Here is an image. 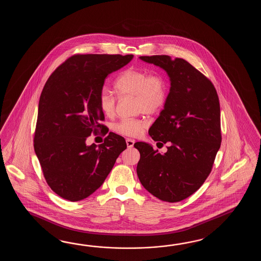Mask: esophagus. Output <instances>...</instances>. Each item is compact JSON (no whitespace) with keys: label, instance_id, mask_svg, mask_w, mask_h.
I'll use <instances>...</instances> for the list:
<instances>
[{"label":"esophagus","instance_id":"1","mask_svg":"<svg viewBox=\"0 0 261 261\" xmlns=\"http://www.w3.org/2000/svg\"><path fill=\"white\" fill-rule=\"evenodd\" d=\"M134 143H135V141L133 140V139L128 138L126 140V144H127V146H128V148H132V147H133Z\"/></svg>","mask_w":261,"mask_h":261}]
</instances>
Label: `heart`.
I'll use <instances>...</instances> for the list:
<instances>
[{"label":"heart","instance_id":"obj_1","mask_svg":"<svg viewBox=\"0 0 261 261\" xmlns=\"http://www.w3.org/2000/svg\"><path fill=\"white\" fill-rule=\"evenodd\" d=\"M114 90L119 97L135 96L136 111L151 115L159 111L166 100V82L159 73L149 74L146 71L128 69L121 72L114 83ZM100 111L107 117L116 114L117 99L106 90L100 92L99 98ZM146 126L143 119L125 118L113 126L114 132L129 137L140 134Z\"/></svg>","mask_w":261,"mask_h":261}]
</instances>
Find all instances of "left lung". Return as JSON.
Listing matches in <instances>:
<instances>
[{
    "label": "left lung",
    "instance_id": "1",
    "mask_svg": "<svg viewBox=\"0 0 261 261\" xmlns=\"http://www.w3.org/2000/svg\"><path fill=\"white\" fill-rule=\"evenodd\" d=\"M160 67L170 79L163 110L150 127V137L161 145V154L148 143L137 142L139 180L155 198L177 202L193 194L211 172L221 144L220 106L211 81L183 59L170 56L139 57Z\"/></svg>",
    "mask_w": 261,
    "mask_h": 261
}]
</instances>
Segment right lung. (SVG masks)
Masks as SVG:
<instances>
[{"label": "right lung", "instance_id": "obj_1", "mask_svg": "<svg viewBox=\"0 0 261 261\" xmlns=\"http://www.w3.org/2000/svg\"><path fill=\"white\" fill-rule=\"evenodd\" d=\"M133 55H74L58 67L40 96L34 151L46 183L70 201L88 198L103 184L120 153L122 136L109 133L100 145H87L92 133L106 128L99 98L106 78ZM105 129L102 134H107Z\"/></svg>", "mask_w": 261, "mask_h": 261}]
</instances>
